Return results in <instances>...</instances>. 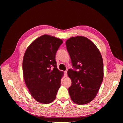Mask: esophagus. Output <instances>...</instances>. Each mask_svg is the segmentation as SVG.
Masks as SVG:
<instances>
[{"mask_svg":"<svg viewBox=\"0 0 123 123\" xmlns=\"http://www.w3.org/2000/svg\"><path fill=\"white\" fill-rule=\"evenodd\" d=\"M64 73H65V77H67V70L65 71H64Z\"/></svg>","mask_w":123,"mask_h":123,"instance_id":"obj_1","label":"esophagus"}]
</instances>
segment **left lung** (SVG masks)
<instances>
[{
    "instance_id": "8db88e82",
    "label": "left lung",
    "mask_w": 123,
    "mask_h": 123,
    "mask_svg": "<svg viewBox=\"0 0 123 123\" xmlns=\"http://www.w3.org/2000/svg\"><path fill=\"white\" fill-rule=\"evenodd\" d=\"M66 45L73 67L68 71L72 81L70 98L79 105L87 104L95 98L103 80L102 55L94 43L83 36L72 37Z\"/></svg>"
}]
</instances>
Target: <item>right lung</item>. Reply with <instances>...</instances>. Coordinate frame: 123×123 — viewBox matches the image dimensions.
<instances>
[{
	"instance_id": "add662e5",
	"label": "right lung",
	"mask_w": 123,
	"mask_h": 123,
	"mask_svg": "<svg viewBox=\"0 0 123 123\" xmlns=\"http://www.w3.org/2000/svg\"><path fill=\"white\" fill-rule=\"evenodd\" d=\"M62 39L44 35L33 42L23 58V75L33 98L43 104L52 102L61 86L63 72L56 66L55 55Z\"/></svg>"
}]
</instances>
